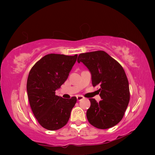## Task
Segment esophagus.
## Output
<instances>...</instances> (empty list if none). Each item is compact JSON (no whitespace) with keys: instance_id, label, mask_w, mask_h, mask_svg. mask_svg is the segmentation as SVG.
Listing matches in <instances>:
<instances>
[{"instance_id":"1","label":"esophagus","mask_w":155,"mask_h":155,"mask_svg":"<svg viewBox=\"0 0 155 155\" xmlns=\"http://www.w3.org/2000/svg\"><path fill=\"white\" fill-rule=\"evenodd\" d=\"M77 99L78 101H80L84 99V97L83 96H81V95H78V96H77Z\"/></svg>"}]
</instances>
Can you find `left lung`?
Returning a JSON list of instances; mask_svg holds the SVG:
<instances>
[{
    "label": "left lung",
    "instance_id": "obj_1",
    "mask_svg": "<svg viewBox=\"0 0 155 155\" xmlns=\"http://www.w3.org/2000/svg\"><path fill=\"white\" fill-rule=\"evenodd\" d=\"M77 61L89 70L93 86L100 87L102 101L97 103L94 98H89L88 122L100 129L115 126L123 118L130 100L129 84L123 68L103 51L81 53Z\"/></svg>",
    "mask_w": 155,
    "mask_h": 155
}]
</instances>
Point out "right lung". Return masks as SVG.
I'll list each match as a JSON object with an SVG mask.
<instances>
[{
  "mask_svg": "<svg viewBox=\"0 0 155 155\" xmlns=\"http://www.w3.org/2000/svg\"><path fill=\"white\" fill-rule=\"evenodd\" d=\"M77 56L47 54L29 72L27 83L29 103L35 118L46 129L56 130L67 124L77 103V97L65 99L56 95L55 91L67 79Z\"/></svg>",
  "mask_w": 155,
  "mask_h": 155,
  "instance_id": "obj_1",
  "label": "right lung"
}]
</instances>
